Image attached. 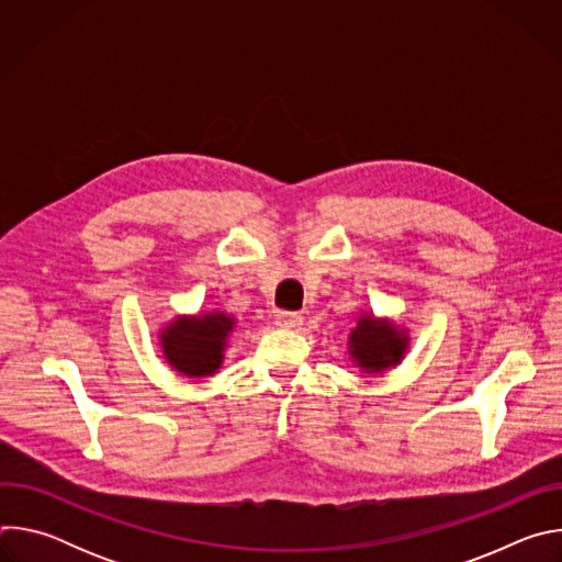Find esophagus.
Instances as JSON below:
<instances>
[{"label":"esophagus","instance_id":"34e87169","mask_svg":"<svg viewBox=\"0 0 562 562\" xmlns=\"http://www.w3.org/2000/svg\"><path fill=\"white\" fill-rule=\"evenodd\" d=\"M276 325L282 327V329H297L302 325V315L289 313V311H280L276 315Z\"/></svg>","mask_w":562,"mask_h":562}]
</instances>
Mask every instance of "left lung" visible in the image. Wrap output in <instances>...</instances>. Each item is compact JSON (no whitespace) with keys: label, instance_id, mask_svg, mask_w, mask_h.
I'll list each match as a JSON object with an SVG mask.
<instances>
[{"label":"left lung","instance_id":"left-lung-1","mask_svg":"<svg viewBox=\"0 0 562 562\" xmlns=\"http://www.w3.org/2000/svg\"><path fill=\"white\" fill-rule=\"evenodd\" d=\"M409 345L405 329L391 325L389 319L360 315L356 329L349 334V353L367 373H380L400 364Z\"/></svg>","mask_w":562,"mask_h":562}]
</instances>
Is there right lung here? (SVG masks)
<instances>
[{
    "mask_svg": "<svg viewBox=\"0 0 562 562\" xmlns=\"http://www.w3.org/2000/svg\"><path fill=\"white\" fill-rule=\"evenodd\" d=\"M233 327L235 317L220 311L178 315L159 334V345L176 371L189 378H206L220 369L224 360L222 351Z\"/></svg>",
    "mask_w": 562,
    "mask_h": 562,
    "instance_id": "add662e5",
    "label": "right lung"
}]
</instances>
